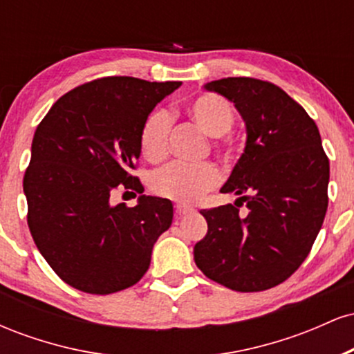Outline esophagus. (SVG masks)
I'll return each mask as SVG.
<instances>
[{"instance_id":"esophagus-1","label":"esophagus","mask_w":354,"mask_h":354,"mask_svg":"<svg viewBox=\"0 0 354 354\" xmlns=\"http://www.w3.org/2000/svg\"><path fill=\"white\" fill-rule=\"evenodd\" d=\"M174 208H176V214L178 216H185V214H189V213H193V208H191V206H188V205H183V203H178L176 206H174Z\"/></svg>"}]
</instances>
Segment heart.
Here are the masks:
<instances>
[{
	"instance_id": "obj_1",
	"label": "heart",
	"mask_w": 354,
	"mask_h": 354,
	"mask_svg": "<svg viewBox=\"0 0 354 354\" xmlns=\"http://www.w3.org/2000/svg\"><path fill=\"white\" fill-rule=\"evenodd\" d=\"M186 116L205 135L211 136L209 148L219 156L230 158L233 141L226 133L234 124V111L221 96L201 93L188 101ZM171 120L163 109H154L146 116L140 129V151L149 163H161L168 156V140ZM221 173L213 163L183 165L171 163L158 169L149 180V188L158 196L178 203H193L216 188Z\"/></svg>"
}]
</instances>
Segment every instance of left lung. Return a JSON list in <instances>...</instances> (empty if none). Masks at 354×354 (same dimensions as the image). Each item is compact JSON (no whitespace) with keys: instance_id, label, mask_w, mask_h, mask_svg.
<instances>
[{"instance_id":"1","label":"left lung","mask_w":354,"mask_h":354,"mask_svg":"<svg viewBox=\"0 0 354 354\" xmlns=\"http://www.w3.org/2000/svg\"><path fill=\"white\" fill-rule=\"evenodd\" d=\"M205 88L234 103L248 140L221 188L238 200L201 209L208 233L194 245V263L233 291L270 290L310 254L328 209L330 160L313 118L276 84L239 76Z\"/></svg>"}]
</instances>
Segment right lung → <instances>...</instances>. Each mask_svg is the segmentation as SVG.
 <instances>
[{"mask_svg": "<svg viewBox=\"0 0 354 354\" xmlns=\"http://www.w3.org/2000/svg\"><path fill=\"white\" fill-rule=\"evenodd\" d=\"M180 86L133 76L98 78L61 96L36 128L23 178L28 226L48 265L76 290L111 295L136 284L156 239L171 226L169 200L142 194L129 209L113 207L111 194L143 193L131 174L141 124Z\"/></svg>", "mask_w": 354, "mask_h": 354, "instance_id": "obj_1", "label": "right lung"}]
</instances>
